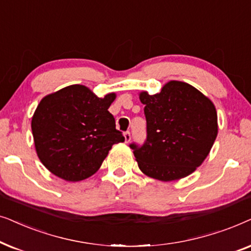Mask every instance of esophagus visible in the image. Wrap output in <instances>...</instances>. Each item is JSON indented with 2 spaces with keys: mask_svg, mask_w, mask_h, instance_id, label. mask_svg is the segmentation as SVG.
<instances>
[{
  "mask_svg": "<svg viewBox=\"0 0 251 251\" xmlns=\"http://www.w3.org/2000/svg\"><path fill=\"white\" fill-rule=\"evenodd\" d=\"M124 136H125V142L126 143L131 141V132H129V131L125 132V134H124Z\"/></svg>",
  "mask_w": 251,
  "mask_h": 251,
  "instance_id": "esophagus-1",
  "label": "esophagus"
}]
</instances>
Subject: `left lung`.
I'll return each instance as SVG.
<instances>
[{"instance_id":"left-lung-1","label":"left lung","mask_w":251,"mask_h":251,"mask_svg":"<svg viewBox=\"0 0 251 251\" xmlns=\"http://www.w3.org/2000/svg\"><path fill=\"white\" fill-rule=\"evenodd\" d=\"M145 104L147 139L131 143L139 168L160 181H173L195 171L209 155L218 133L213 103L195 87L170 81L158 94H140Z\"/></svg>"}]
</instances>
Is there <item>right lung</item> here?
I'll return each mask as SVG.
<instances>
[{
  "instance_id": "1",
  "label": "right lung",
  "mask_w": 251,
  "mask_h": 251,
  "mask_svg": "<svg viewBox=\"0 0 251 251\" xmlns=\"http://www.w3.org/2000/svg\"><path fill=\"white\" fill-rule=\"evenodd\" d=\"M116 94L100 99L82 85H71L45 96L32 118L40 160L52 175L80 181L102 165L115 143L124 142L108 111Z\"/></svg>"
}]
</instances>
